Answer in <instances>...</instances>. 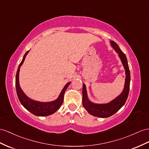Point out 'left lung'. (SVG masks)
Wrapping results in <instances>:
<instances>
[{"label": "left lung", "mask_w": 149, "mask_h": 149, "mask_svg": "<svg viewBox=\"0 0 149 149\" xmlns=\"http://www.w3.org/2000/svg\"><path fill=\"white\" fill-rule=\"evenodd\" d=\"M110 43H111L112 47L115 49V51L119 55L125 70V83L124 89L122 93L114 100L107 104H96L89 100L88 97H87L86 87L84 84H83L82 87L83 106L87 110V111L91 114V115L100 118H108L116 113L125 104L128 98L130 90V72L127 57H126L125 53L122 52L120 47H118V45L115 42L113 41H110Z\"/></svg>", "instance_id": "8db88e82"}]
</instances>
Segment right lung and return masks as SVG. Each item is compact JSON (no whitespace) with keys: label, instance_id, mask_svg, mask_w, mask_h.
I'll return each instance as SVG.
<instances>
[{"label":"right lung","instance_id":"1","mask_svg":"<svg viewBox=\"0 0 149 149\" xmlns=\"http://www.w3.org/2000/svg\"><path fill=\"white\" fill-rule=\"evenodd\" d=\"M29 52V50L25 53L23 58H22V60L20 63L19 65L17 70L16 75V88L17 97L21 104L32 114L38 116H46L50 115V114H52L56 112L60 108L61 105L62 104L63 101L64 93L65 92L66 89H67L68 86H69L70 82H68L66 84V85L64 86L62 91H61L58 97L55 101L46 102H40L33 100L31 98L28 97L20 87L19 81V74L21 66L23 63L26 56Z\"/></svg>","mask_w":149,"mask_h":149}]
</instances>
